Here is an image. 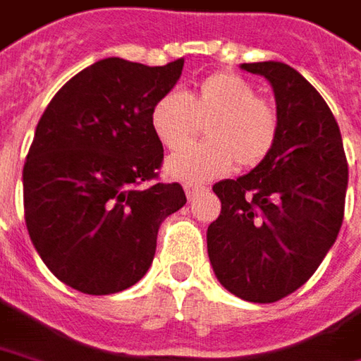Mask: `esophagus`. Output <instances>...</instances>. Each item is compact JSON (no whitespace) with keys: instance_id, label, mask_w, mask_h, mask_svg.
<instances>
[{"instance_id":"1","label":"esophagus","mask_w":361,"mask_h":361,"mask_svg":"<svg viewBox=\"0 0 361 361\" xmlns=\"http://www.w3.org/2000/svg\"><path fill=\"white\" fill-rule=\"evenodd\" d=\"M185 192H186V198H188V200H195V198H197L200 192H204V186L202 185H185Z\"/></svg>"}]
</instances>
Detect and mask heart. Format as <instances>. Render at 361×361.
<instances>
[{
	"instance_id": "b5f03b06",
	"label": "heart",
	"mask_w": 361,
	"mask_h": 361,
	"mask_svg": "<svg viewBox=\"0 0 361 361\" xmlns=\"http://www.w3.org/2000/svg\"><path fill=\"white\" fill-rule=\"evenodd\" d=\"M204 126L207 143L169 159V175L186 183H202L226 175L234 163L252 169L270 154L278 137L276 107L256 95V89L236 73H214L186 97L169 91L151 109V129L169 151H180Z\"/></svg>"
}]
</instances>
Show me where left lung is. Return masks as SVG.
<instances>
[{
  "mask_svg": "<svg viewBox=\"0 0 361 361\" xmlns=\"http://www.w3.org/2000/svg\"><path fill=\"white\" fill-rule=\"evenodd\" d=\"M276 97L278 137L248 175L212 186L220 214L207 246L219 282L238 298L270 304L306 284L344 220L348 161L322 95L286 63H243Z\"/></svg>",
  "mask_w": 361,
  "mask_h": 361,
  "instance_id": "1",
  "label": "left lung"
}]
</instances>
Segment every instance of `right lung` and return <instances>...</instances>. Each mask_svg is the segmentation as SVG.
<instances>
[{
    "instance_id": "right-lung-1",
    "label": "right lung",
    "mask_w": 361,
    "mask_h": 361,
    "mask_svg": "<svg viewBox=\"0 0 361 361\" xmlns=\"http://www.w3.org/2000/svg\"><path fill=\"white\" fill-rule=\"evenodd\" d=\"M183 65L101 59L41 115L23 164V210L31 243L63 284L93 296L137 284L161 222L185 207L183 186L157 180L164 151L151 129L152 105Z\"/></svg>"
}]
</instances>
